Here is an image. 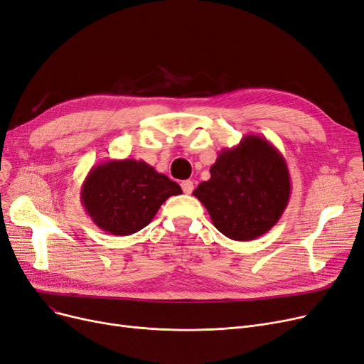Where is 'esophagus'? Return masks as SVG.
Returning a JSON list of instances; mask_svg holds the SVG:
<instances>
[{"mask_svg": "<svg viewBox=\"0 0 364 364\" xmlns=\"http://www.w3.org/2000/svg\"><path fill=\"white\" fill-rule=\"evenodd\" d=\"M181 188H183V192H184L186 195H191V193L193 192V181H191V180L183 181V183H181Z\"/></svg>", "mask_w": 364, "mask_h": 364, "instance_id": "34e87169", "label": "esophagus"}]
</instances>
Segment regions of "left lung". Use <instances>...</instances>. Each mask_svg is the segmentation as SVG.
Wrapping results in <instances>:
<instances>
[{"label":"left lung","instance_id":"obj_1","mask_svg":"<svg viewBox=\"0 0 364 364\" xmlns=\"http://www.w3.org/2000/svg\"><path fill=\"white\" fill-rule=\"evenodd\" d=\"M211 177L195 191L213 225L233 241H252L269 232L287 208L291 181L287 162L266 138L245 135L223 149Z\"/></svg>","mask_w":364,"mask_h":364}]
</instances>
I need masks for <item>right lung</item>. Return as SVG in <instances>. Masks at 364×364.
<instances>
[{
	"mask_svg": "<svg viewBox=\"0 0 364 364\" xmlns=\"http://www.w3.org/2000/svg\"><path fill=\"white\" fill-rule=\"evenodd\" d=\"M181 187L144 161L112 159L95 165L83 181L80 199L101 230L128 236L146 228Z\"/></svg>",
	"mask_w": 364,
	"mask_h": 364,
	"instance_id": "right-lung-1",
	"label": "right lung"
}]
</instances>
